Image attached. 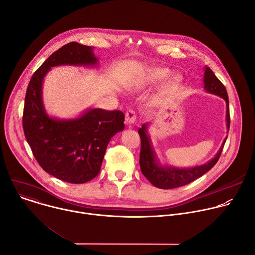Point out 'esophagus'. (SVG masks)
I'll return each mask as SVG.
<instances>
[{
  "label": "esophagus",
  "mask_w": 255,
  "mask_h": 255,
  "mask_svg": "<svg viewBox=\"0 0 255 255\" xmlns=\"http://www.w3.org/2000/svg\"><path fill=\"white\" fill-rule=\"evenodd\" d=\"M136 118H137L136 113H135V111H133V110H129V111L126 113V115H125V121H126V123H127L129 126L133 125V124L136 122Z\"/></svg>",
  "instance_id": "1"
}]
</instances>
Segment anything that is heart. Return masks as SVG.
<instances>
[{
	"label": "heart",
	"instance_id": "heart-1",
	"mask_svg": "<svg viewBox=\"0 0 255 255\" xmlns=\"http://www.w3.org/2000/svg\"><path fill=\"white\" fill-rule=\"evenodd\" d=\"M169 70L166 68H159V67H155V68H150L148 69V71L146 72V76H145V82L150 83V84H154L160 81L165 80L168 76H169ZM180 79L178 77H172L171 80L169 81V83L166 86V92L170 91L171 89H173L174 87H176L179 83Z\"/></svg>",
	"mask_w": 255,
	"mask_h": 255
}]
</instances>
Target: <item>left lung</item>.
I'll use <instances>...</instances> for the list:
<instances>
[{"label": "left lung", "mask_w": 255, "mask_h": 255, "mask_svg": "<svg viewBox=\"0 0 255 255\" xmlns=\"http://www.w3.org/2000/svg\"><path fill=\"white\" fill-rule=\"evenodd\" d=\"M204 90L210 94H214L219 96L226 102V125L229 131L230 127V113H229V99L227 95V91L224 85L217 79L214 72L208 67L205 66V74H204ZM148 124L145 123L139 128L138 133L141 138V150H140V168L143 175L146 177L150 183L159 189L168 190L174 189L178 187L186 186L195 179L199 178L207 171H209L219 159L224 144L226 142L227 137L224 139L221 147L211 160L207 163L188 168H178L174 166L161 165L156 152L152 146V142L147 132Z\"/></svg>", "instance_id": "obj_1"}]
</instances>
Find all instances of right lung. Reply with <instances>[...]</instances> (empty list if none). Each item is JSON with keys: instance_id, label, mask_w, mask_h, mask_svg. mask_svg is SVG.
<instances>
[{"instance_id": "1", "label": "right lung", "mask_w": 255, "mask_h": 255, "mask_svg": "<svg viewBox=\"0 0 255 255\" xmlns=\"http://www.w3.org/2000/svg\"><path fill=\"white\" fill-rule=\"evenodd\" d=\"M93 49L70 42L56 50L34 72L25 97L23 129L34 157L46 172L70 184H85L98 175L109 142L125 127L118 110L87 109L75 119L53 118L45 111L42 84L51 67L96 66Z\"/></svg>"}]
</instances>
